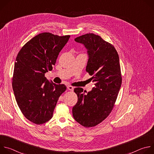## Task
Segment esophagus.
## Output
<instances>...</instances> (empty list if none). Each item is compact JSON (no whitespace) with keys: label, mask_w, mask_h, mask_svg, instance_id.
<instances>
[{"label":"esophagus","mask_w":154,"mask_h":154,"mask_svg":"<svg viewBox=\"0 0 154 154\" xmlns=\"http://www.w3.org/2000/svg\"><path fill=\"white\" fill-rule=\"evenodd\" d=\"M67 88H68L69 90H70V91H73L74 89V88L73 86H71V85H68V86H67Z\"/></svg>","instance_id":"34e87169"}]
</instances>
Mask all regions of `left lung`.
I'll return each mask as SVG.
<instances>
[{"label": "left lung", "instance_id": "1", "mask_svg": "<svg viewBox=\"0 0 154 154\" xmlns=\"http://www.w3.org/2000/svg\"><path fill=\"white\" fill-rule=\"evenodd\" d=\"M88 56L86 71L94 83L91 91L85 94L75 88L78 100L72 108L74 119L85 127L96 126L111 113L122 83L119 58L114 46L100 36L87 33L76 38Z\"/></svg>", "mask_w": 154, "mask_h": 154}]
</instances>
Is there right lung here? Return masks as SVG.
<instances>
[{
    "label": "right lung",
    "instance_id": "1",
    "mask_svg": "<svg viewBox=\"0 0 154 154\" xmlns=\"http://www.w3.org/2000/svg\"><path fill=\"white\" fill-rule=\"evenodd\" d=\"M70 38L51 33H40L22 48L14 64L13 90L21 112L32 122L42 124L49 121L58 98L66 90L45 77L52 70L60 51Z\"/></svg>",
    "mask_w": 154,
    "mask_h": 154
}]
</instances>
